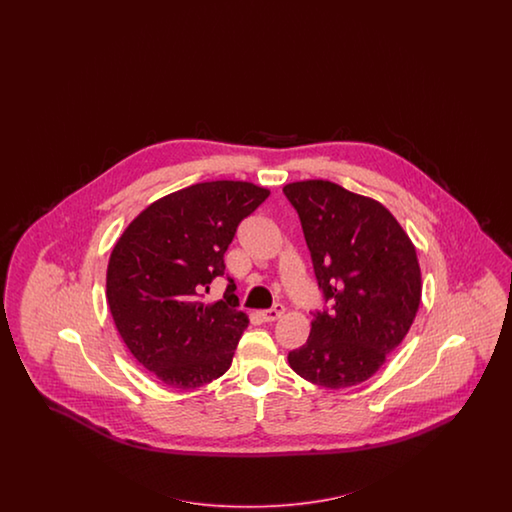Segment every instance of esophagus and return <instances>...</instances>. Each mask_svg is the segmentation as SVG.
Segmentation results:
<instances>
[{
	"instance_id": "34e87169",
	"label": "esophagus",
	"mask_w": 512,
	"mask_h": 512,
	"mask_svg": "<svg viewBox=\"0 0 512 512\" xmlns=\"http://www.w3.org/2000/svg\"><path fill=\"white\" fill-rule=\"evenodd\" d=\"M285 313V308L281 306V304H276L274 308H270V310H263L259 315H261V319L266 321V323H272V321H278L279 317Z\"/></svg>"
}]
</instances>
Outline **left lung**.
<instances>
[{
    "instance_id": "left-lung-1",
    "label": "left lung",
    "mask_w": 512,
    "mask_h": 512,
    "mask_svg": "<svg viewBox=\"0 0 512 512\" xmlns=\"http://www.w3.org/2000/svg\"><path fill=\"white\" fill-rule=\"evenodd\" d=\"M330 302L308 341L289 353L293 372L319 387H355L379 372L415 321L422 295L417 249L379 201L328 180L283 187Z\"/></svg>"
}]
</instances>
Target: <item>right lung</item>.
<instances>
[{
  "instance_id": "obj_1",
  "label": "right lung",
  "mask_w": 512,
  "mask_h": 512,
  "mask_svg": "<svg viewBox=\"0 0 512 512\" xmlns=\"http://www.w3.org/2000/svg\"><path fill=\"white\" fill-rule=\"evenodd\" d=\"M270 195L242 180L201 182L146 206L114 244L107 302L129 353L167 387L193 390L231 368L248 315L204 304L238 223ZM227 293L234 291L229 278Z\"/></svg>"
}]
</instances>
